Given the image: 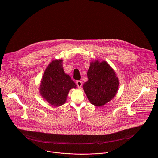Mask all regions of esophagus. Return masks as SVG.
Segmentation results:
<instances>
[{
	"mask_svg": "<svg viewBox=\"0 0 158 158\" xmlns=\"http://www.w3.org/2000/svg\"><path fill=\"white\" fill-rule=\"evenodd\" d=\"M76 84H77V86L79 88H81V86H82V81H76Z\"/></svg>",
	"mask_w": 158,
	"mask_h": 158,
	"instance_id": "1",
	"label": "esophagus"
}]
</instances>
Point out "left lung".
I'll return each instance as SVG.
<instances>
[{"label": "left lung", "mask_w": 158, "mask_h": 158, "mask_svg": "<svg viewBox=\"0 0 158 158\" xmlns=\"http://www.w3.org/2000/svg\"><path fill=\"white\" fill-rule=\"evenodd\" d=\"M87 77L88 81L83 85V89L91 104L102 106L115 96L119 87V79L106 61L91 62Z\"/></svg>", "instance_id": "left-lung-1"}]
</instances>
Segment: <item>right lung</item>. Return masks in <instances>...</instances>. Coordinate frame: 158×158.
<instances>
[{"label":"right lung","instance_id":"add662e5","mask_svg":"<svg viewBox=\"0 0 158 158\" xmlns=\"http://www.w3.org/2000/svg\"><path fill=\"white\" fill-rule=\"evenodd\" d=\"M62 61L55 60L48 65L43 75L40 87L43 98L54 106L64 104L69 90L76 87L70 76L65 74Z\"/></svg>","mask_w":158,"mask_h":158}]
</instances>
